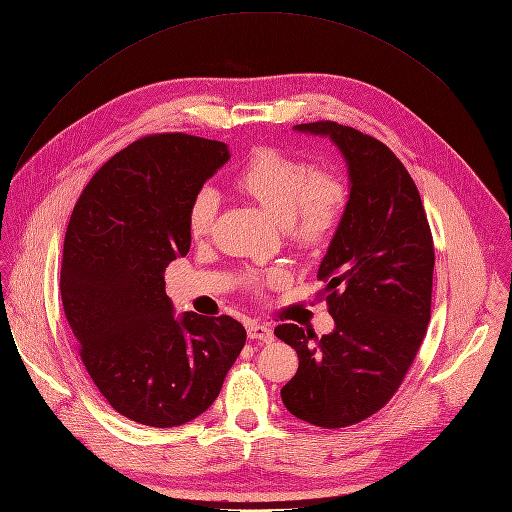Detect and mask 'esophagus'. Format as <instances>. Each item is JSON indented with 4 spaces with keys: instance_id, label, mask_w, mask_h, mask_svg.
I'll use <instances>...</instances> for the list:
<instances>
[{
    "instance_id": "esophagus-1",
    "label": "esophagus",
    "mask_w": 512,
    "mask_h": 512,
    "mask_svg": "<svg viewBox=\"0 0 512 512\" xmlns=\"http://www.w3.org/2000/svg\"><path fill=\"white\" fill-rule=\"evenodd\" d=\"M247 335H249V339H257V341H263V343L273 341V331L269 329V324L255 322V320L247 322Z\"/></svg>"
}]
</instances>
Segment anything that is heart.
I'll return each instance as SVG.
<instances>
[{
    "label": "heart",
    "instance_id": "1",
    "mask_svg": "<svg viewBox=\"0 0 512 512\" xmlns=\"http://www.w3.org/2000/svg\"><path fill=\"white\" fill-rule=\"evenodd\" d=\"M232 183L280 220L290 241L302 249L329 245L347 212V188L335 173L316 171L306 159L273 147L251 151L232 175ZM216 214L218 194L202 188L188 208L190 235L204 239ZM284 277V271H271L265 277L251 275L249 284H280Z\"/></svg>",
    "mask_w": 512,
    "mask_h": 512
}]
</instances>
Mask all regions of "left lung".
Segmentation results:
<instances>
[{"label": "left lung", "instance_id": "8db88e82", "mask_svg": "<svg viewBox=\"0 0 512 512\" xmlns=\"http://www.w3.org/2000/svg\"><path fill=\"white\" fill-rule=\"evenodd\" d=\"M296 130L331 136L347 165L345 218L318 267L335 318L331 335L277 324L298 353L282 388L286 408L322 429L357 425L382 410L404 382L431 320L435 249L416 183L378 138L331 120Z\"/></svg>", "mask_w": 512, "mask_h": 512}]
</instances>
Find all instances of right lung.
Listing matches in <instances>:
<instances>
[{
	"instance_id": "right-lung-1",
	"label": "right lung",
	"mask_w": 512,
	"mask_h": 512,
	"mask_svg": "<svg viewBox=\"0 0 512 512\" xmlns=\"http://www.w3.org/2000/svg\"><path fill=\"white\" fill-rule=\"evenodd\" d=\"M228 157L208 138L149 134L104 163L73 208L61 263L65 316L91 382L134 423L194 421L245 347L247 331L232 316L177 320L163 280L190 251L192 198Z\"/></svg>"
}]
</instances>
